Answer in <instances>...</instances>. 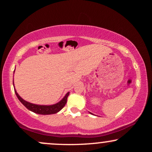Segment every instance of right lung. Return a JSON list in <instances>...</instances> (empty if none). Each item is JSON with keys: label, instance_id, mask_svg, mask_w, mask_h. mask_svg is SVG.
<instances>
[{"label": "right lung", "instance_id": "1", "mask_svg": "<svg viewBox=\"0 0 152 152\" xmlns=\"http://www.w3.org/2000/svg\"><path fill=\"white\" fill-rule=\"evenodd\" d=\"M14 85V82H13ZM14 92H15L16 96H17L18 99L19 101L26 107L27 109L30 111L36 113L37 114H41V115H49V114H54L57 113V112L63 109L64 106L66 105V102H67V98L69 95V92L66 93V95L64 96L63 99L61 101L57 104L53 105H39V104H34L28 102L23 99L21 98L19 95L16 92L15 88H14Z\"/></svg>", "mask_w": 152, "mask_h": 152}]
</instances>
